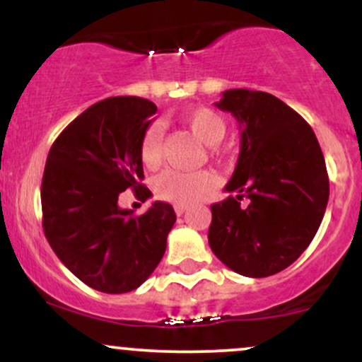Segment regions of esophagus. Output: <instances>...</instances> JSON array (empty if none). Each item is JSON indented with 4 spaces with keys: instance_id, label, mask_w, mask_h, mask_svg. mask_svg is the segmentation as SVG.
<instances>
[{
    "instance_id": "34e87169",
    "label": "esophagus",
    "mask_w": 362,
    "mask_h": 362,
    "mask_svg": "<svg viewBox=\"0 0 362 362\" xmlns=\"http://www.w3.org/2000/svg\"><path fill=\"white\" fill-rule=\"evenodd\" d=\"M187 209H189V207H187V206H180V204H177V206H175V213H177L178 216L184 214Z\"/></svg>"
}]
</instances>
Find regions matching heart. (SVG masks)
<instances>
[{
	"label": "heart",
	"instance_id": "b5f03b06",
	"mask_svg": "<svg viewBox=\"0 0 362 362\" xmlns=\"http://www.w3.org/2000/svg\"><path fill=\"white\" fill-rule=\"evenodd\" d=\"M182 122L197 136L204 144H218L226 134V122L218 112L207 107H194L182 114ZM139 155L143 165L149 170L160 167L163 156V134L158 124H151L144 131L139 144ZM216 178L207 170L197 172H178V170H165L155 178L153 187L160 199L175 204L185 206L201 197L207 190L213 189Z\"/></svg>",
	"mask_w": 362,
	"mask_h": 362
}]
</instances>
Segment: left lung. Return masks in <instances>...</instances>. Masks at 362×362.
I'll return each instance as SVG.
<instances>
[{
  "instance_id": "obj_1",
  "label": "left lung",
  "mask_w": 362,
  "mask_h": 362,
  "mask_svg": "<svg viewBox=\"0 0 362 362\" xmlns=\"http://www.w3.org/2000/svg\"><path fill=\"white\" fill-rule=\"evenodd\" d=\"M216 107L238 120L242 141L224 187L236 197L211 206L209 247L242 276H272L317 235L328 202L325 158L310 124L271 93L226 90Z\"/></svg>"
}]
</instances>
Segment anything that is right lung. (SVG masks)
Instances as JSON below:
<instances>
[{"instance_id": "obj_1", "label": "right lung", "mask_w": 362, "mask_h": 362, "mask_svg": "<svg viewBox=\"0 0 362 362\" xmlns=\"http://www.w3.org/2000/svg\"><path fill=\"white\" fill-rule=\"evenodd\" d=\"M156 105L110 97L78 115L57 136L40 189L42 226L59 260L90 288L109 294L139 288L160 264L177 216L156 201L144 214L120 209L119 195H151L139 144Z\"/></svg>"}]
</instances>
